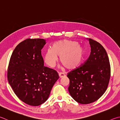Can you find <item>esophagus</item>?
I'll use <instances>...</instances> for the list:
<instances>
[{
	"label": "esophagus",
	"mask_w": 120,
	"mask_h": 120,
	"mask_svg": "<svg viewBox=\"0 0 120 120\" xmlns=\"http://www.w3.org/2000/svg\"><path fill=\"white\" fill-rule=\"evenodd\" d=\"M59 77H60V78H63V77H65V75L64 73H59Z\"/></svg>",
	"instance_id": "esophagus-1"
}]
</instances>
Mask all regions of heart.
Returning <instances> with one entry per match:
<instances>
[{
  "label": "heart",
  "instance_id": "b5f03b06",
  "mask_svg": "<svg viewBox=\"0 0 120 120\" xmlns=\"http://www.w3.org/2000/svg\"><path fill=\"white\" fill-rule=\"evenodd\" d=\"M84 54V48L78 42L64 39L53 43L51 49L45 52L44 59L48 66L53 68L60 56L61 62L67 69H74L81 64Z\"/></svg>",
  "mask_w": 120,
  "mask_h": 120
}]
</instances>
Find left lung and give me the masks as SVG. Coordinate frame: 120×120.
Wrapping results in <instances>:
<instances>
[{"instance_id": "8db88e82", "label": "left lung", "mask_w": 120, "mask_h": 120, "mask_svg": "<svg viewBox=\"0 0 120 120\" xmlns=\"http://www.w3.org/2000/svg\"><path fill=\"white\" fill-rule=\"evenodd\" d=\"M90 56L84 64L68 73V90L78 103H91L97 101L107 89L111 75L109 60L105 49L97 41L88 39Z\"/></svg>"}]
</instances>
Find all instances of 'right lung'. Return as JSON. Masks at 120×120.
Segmentation results:
<instances>
[{
  "instance_id": "add662e5",
  "label": "right lung",
  "mask_w": 120,
  "mask_h": 120,
  "mask_svg": "<svg viewBox=\"0 0 120 120\" xmlns=\"http://www.w3.org/2000/svg\"><path fill=\"white\" fill-rule=\"evenodd\" d=\"M43 39H27L15 48L7 71L9 83L19 99L31 106L47 101L59 78L56 70L44 66L41 49Z\"/></svg>"
}]
</instances>
